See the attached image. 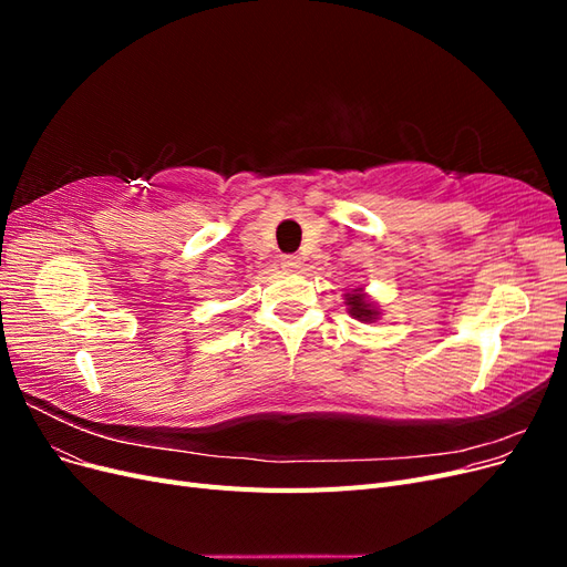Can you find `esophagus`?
I'll use <instances>...</instances> for the list:
<instances>
[{
	"label": "esophagus",
	"mask_w": 567,
	"mask_h": 567,
	"mask_svg": "<svg viewBox=\"0 0 567 567\" xmlns=\"http://www.w3.org/2000/svg\"><path fill=\"white\" fill-rule=\"evenodd\" d=\"M281 267L288 271H296L300 267V257L298 255H281Z\"/></svg>",
	"instance_id": "obj_1"
}]
</instances>
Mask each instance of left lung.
I'll list each match as a JSON object with an SVG mask.
<instances>
[{"label":"left lung","instance_id":"8db88e82","mask_svg":"<svg viewBox=\"0 0 567 567\" xmlns=\"http://www.w3.org/2000/svg\"><path fill=\"white\" fill-rule=\"evenodd\" d=\"M346 305L350 307V315L359 321H373L375 317H379V310H375L373 302H369L362 293H359V290L346 296Z\"/></svg>","mask_w":567,"mask_h":567}]
</instances>
